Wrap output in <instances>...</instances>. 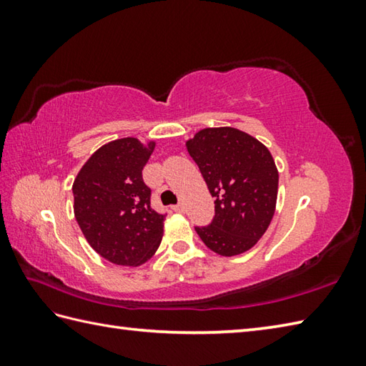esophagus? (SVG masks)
I'll return each instance as SVG.
<instances>
[{
    "label": "esophagus",
    "mask_w": 366,
    "mask_h": 366,
    "mask_svg": "<svg viewBox=\"0 0 366 366\" xmlns=\"http://www.w3.org/2000/svg\"><path fill=\"white\" fill-rule=\"evenodd\" d=\"M173 211L177 212V214H182L184 212V204L182 203H177L173 206Z\"/></svg>",
    "instance_id": "1"
}]
</instances>
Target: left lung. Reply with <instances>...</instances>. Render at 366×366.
Returning a JSON list of instances; mask_svg holds the SVG:
<instances>
[{
	"instance_id": "obj_1",
	"label": "left lung",
	"mask_w": 366,
	"mask_h": 366,
	"mask_svg": "<svg viewBox=\"0 0 366 366\" xmlns=\"http://www.w3.org/2000/svg\"><path fill=\"white\" fill-rule=\"evenodd\" d=\"M187 151L215 198L214 219L195 227L198 236L222 256L250 250L275 212L278 171L269 149L245 132L217 127L199 130Z\"/></svg>"
}]
</instances>
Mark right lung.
Listing matches in <instances>:
<instances>
[{
	"instance_id": "right-lung-1",
	"label": "right lung",
	"mask_w": 366,
	"mask_h": 366,
	"mask_svg": "<svg viewBox=\"0 0 366 366\" xmlns=\"http://www.w3.org/2000/svg\"><path fill=\"white\" fill-rule=\"evenodd\" d=\"M155 143L121 138L100 147L74 182V212L89 245L110 262L139 266L157 250L167 214L154 211L143 168Z\"/></svg>"
}]
</instances>
